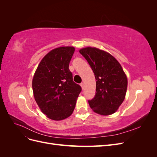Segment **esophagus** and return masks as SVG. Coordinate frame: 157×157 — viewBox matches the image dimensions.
<instances>
[{"label": "esophagus", "mask_w": 157, "mask_h": 157, "mask_svg": "<svg viewBox=\"0 0 157 157\" xmlns=\"http://www.w3.org/2000/svg\"><path fill=\"white\" fill-rule=\"evenodd\" d=\"M80 86H81V87H82V90L84 88V84L83 83V82H82V83H80Z\"/></svg>", "instance_id": "1"}]
</instances>
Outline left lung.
I'll use <instances>...</instances> for the list:
<instances>
[{"instance_id":"obj_1","label":"left lung","mask_w":157,"mask_h":157,"mask_svg":"<svg viewBox=\"0 0 157 157\" xmlns=\"http://www.w3.org/2000/svg\"><path fill=\"white\" fill-rule=\"evenodd\" d=\"M79 52L96 77V95L88 101L90 107L99 115H112L124 101L126 94L128 79L121 65L107 52L95 47H86Z\"/></svg>"}]
</instances>
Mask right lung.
Instances as JSON below:
<instances>
[{
    "instance_id": "obj_1",
    "label": "right lung",
    "mask_w": 157,
    "mask_h": 157,
    "mask_svg": "<svg viewBox=\"0 0 157 157\" xmlns=\"http://www.w3.org/2000/svg\"><path fill=\"white\" fill-rule=\"evenodd\" d=\"M73 46H61L44 56L35 71L32 87L40 111L54 121L65 119L73 113L81 87L73 80L69 69Z\"/></svg>"
}]
</instances>
